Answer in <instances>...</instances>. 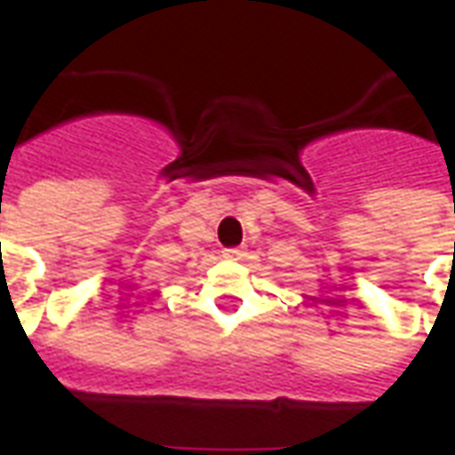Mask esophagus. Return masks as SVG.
<instances>
[{
    "mask_svg": "<svg viewBox=\"0 0 455 455\" xmlns=\"http://www.w3.org/2000/svg\"><path fill=\"white\" fill-rule=\"evenodd\" d=\"M221 253H224V258H228V260H236V258H241V248H224Z\"/></svg>",
    "mask_w": 455,
    "mask_h": 455,
    "instance_id": "1",
    "label": "esophagus"
}]
</instances>
